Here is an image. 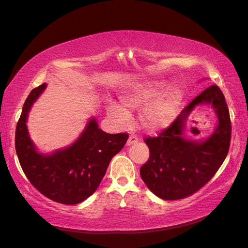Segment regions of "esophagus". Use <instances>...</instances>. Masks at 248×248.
I'll list each match as a JSON object with an SVG mask.
<instances>
[{
	"instance_id": "34e87169",
	"label": "esophagus",
	"mask_w": 248,
	"mask_h": 248,
	"mask_svg": "<svg viewBox=\"0 0 248 248\" xmlns=\"http://www.w3.org/2000/svg\"><path fill=\"white\" fill-rule=\"evenodd\" d=\"M138 141H139V139L136 137V136H130L129 137V139H128V140H127V146H131V145H136V144H138Z\"/></svg>"
}]
</instances>
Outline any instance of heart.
I'll return each instance as SVG.
<instances>
[{
  "label": "heart",
  "instance_id": "heart-1",
  "mask_svg": "<svg viewBox=\"0 0 248 248\" xmlns=\"http://www.w3.org/2000/svg\"><path fill=\"white\" fill-rule=\"evenodd\" d=\"M166 81L151 79L132 84L120 96L121 106L108 103V114L119 125L129 121V111L141 110L140 124L148 131H158L167 128L176 119L184 99V91L179 85L166 87Z\"/></svg>",
  "mask_w": 248,
  "mask_h": 248
}]
</instances>
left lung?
<instances>
[{
  "instance_id": "8db88e82",
  "label": "left lung",
  "mask_w": 248,
  "mask_h": 248,
  "mask_svg": "<svg viewBox=\"0 0 248 248\" xmlns=\"http://www.w3.org/2000/svg\"><path fill=\"white\" fill-rule=\"evenodd\" d=\"M200 105L212 106L217 124L209 137L193 140L185 133L186 123ZM231 132L226 99L220 89L213 85L197 96L158 137L145 140L150 157L140 170L142 181L162 200L190 196L210 181L226 159Z\"/></svg>"
}]
</instances>
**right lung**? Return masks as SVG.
Segmentation results:
<instances>
[{
	"instance_id": "obj_1",
	"label": "right lung",
	"mask_w": 248,
	"mask_h": 248,
	"mask_svg": "<svg viewBox=\"0 0 248 248\" xmlns=\"http://www.w3.org/2000/svg\"><path fill=\"white\" fill-rule=\"evenodd\" d=\"M46 84L33 89L22 107L16 131V149L22 170L43 196L66 205L85 201L98 188L108 164L128 140L127 133L101 130L91 117L71 145L41 153L29 134L27 121L35 101Z\"/></svg>"
}]
</instances>
